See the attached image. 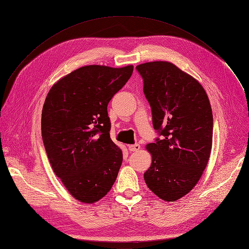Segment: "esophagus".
Returning <instances> with one entry per match:
<instances>
[{"label": "esophagus", "mask_w": 249, "mask_h": 249, "mask_svg": "<svg viewBox=\"0 0 249 249\" xmlns=\"http://www.w3.org/2000/svg\"><path fill=\"white\" fill-rule=\"evenodd\" d=\"M128 148H129V150H130V151H138L140 148H142V146H140L138 143H135V144L129 145Z\"/></svg>", "instance_id": "1"}]
</instances>
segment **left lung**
Instances as JSON below:
<instances>
[{"label": "left lung", "instance_id": "obj_1", "mask_svg": "<svg viewBox=\"0 0 249 249\" xmlns=\"http://www.w3.org/2000/svg\"><path fill=\"white\" fill-rule=\"evenodd\" d=\"M143 92L160 139L148 143L153 160L144 173L147 187L166 201L192 190L208 165L213 143V113L201 84L174 64H140Z\"/></svg>", "mask_w": 249, "mask_h": 249}]
</instances>
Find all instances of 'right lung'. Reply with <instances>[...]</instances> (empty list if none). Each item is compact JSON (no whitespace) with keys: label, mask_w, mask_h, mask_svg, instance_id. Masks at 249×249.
Here are the masks:
<instances>
[{"label":"right lung","mask_w":249,"mask_h":249,"mask_svg":"<svg viewBox=\"0 0 249 249\" xmlns=\"http://www.w3.org/2000/svg\"><path fill=\"white\" fill-rule=\"evenodd\" d=\"M132 72V65L84 66L58 80L46 98L41 135L49 160L81 202L99 201L116 181L123 154L110 137L107 104Z\"/></svg>","instance_id":"obj_1"}]
</instances>
